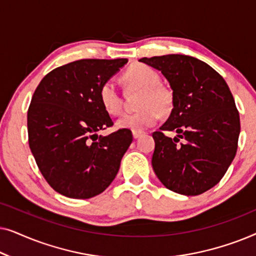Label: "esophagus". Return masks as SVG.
Listing matches in <instances>:
<instances>
[{"label":"esophagus","instance_id":"esophagus-1","mask_svg":"<svg viewBox=\"0 0 256 256\" xmlns=\"http://www.w3.org/2000/svg\"><path fill=\"white\" fill-rule=\"evenodd\" d=\"M144 132H138V130H132V136H134V138H138L140 136H142Z\"/></svg>","mask_w":256,"mask_h":256}]
</instances>
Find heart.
Here are the masks:
<instances>
[{"mask_svg":"<svg viewBox=\"0 0 256 256\" xmlns=\"http://www.w3.org/2000/svg\"><path fill=\"white\" fill-rule=\"evenodd\" d=\"M124 79L129 85L143 90L138 101V110L126 113L118 118L116 126L121 129L144 130L158 121L160 113L166 114L172 107V96L166 87L158 85L160 74L152 68L144 64H136L128 68ZM100 102L104 110L110 115L120 113L122 100L115 80L110 79L101 86Z\"/></svg>","mask_w":256,"mask_h":256,"instance_id":"1","label":"heart"}]
</instances>
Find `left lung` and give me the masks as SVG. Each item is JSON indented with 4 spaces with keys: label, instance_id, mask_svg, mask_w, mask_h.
I'll return each mask as SVG.
<instances>
[{
    "label": "left lung",
    "instance_id": "8db88e82",
    "mask_svg": "<svg viewBox=\"0 0 256 256\" xmlns=\"http://www.w3.org/2000/svg\"><path fill=\"white\" fill-rule=\"evenodd\" d=\"M140 62L162 72L172 90L170 116L152 134V169L176 194H204L219 183L236 154L240 118L232 93L216 70L191 56L166 54ZM164 130L178 135L168 138Z\"/></svg>",
    "mask_w": 256,
    "mask_h": 256
}]
</instances>
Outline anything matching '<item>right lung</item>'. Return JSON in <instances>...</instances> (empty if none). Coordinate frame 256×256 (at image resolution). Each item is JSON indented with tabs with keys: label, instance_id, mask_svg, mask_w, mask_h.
<instances>
[{
	"label": "right lung",
	"instance_id": "obj_1",
	"mask_svg": "<svg viewBox=\"0 0 256 256\" xmlns=\"http://www.w3.org/2000/svg\"><path fill=\"white\" fill-rule=\"evenodd\" d=\"M128 59H82L42 79L28 110L31 152L51 188L65 197L87 199L114 180L132 142L129 129L98 135L113 121L100 102L101 86Z\"/></svg>",
	"mask_w": 256,
	"mask_h": 256
}]
</instances>
